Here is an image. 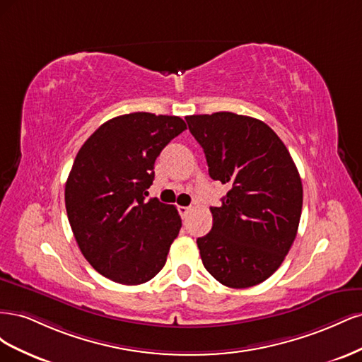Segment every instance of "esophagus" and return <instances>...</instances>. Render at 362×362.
<instances>
[{
	"mask_svg": "<svg viewBox=\"0 0 362 362\" xmlns=\"http://www.w3.org/2000/svg\"><path fill=\"white\" fill-rule=\"evenodd\" d=\"M178 211H180L181 217H185L190 213V206H178Z\"/></svg>",
	"mask_w": 362,
	"mask_h": 362,
	"instance_id": "esophagus-1",
	"label": "esophagus"
}]
</instances>
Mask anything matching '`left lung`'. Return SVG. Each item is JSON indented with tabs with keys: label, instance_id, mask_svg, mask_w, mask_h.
I'll return each mask as SVG.
<instances>
[{
	"label": "left lung",
	"instance_id": "8db88e82",
	"mask_svg": "<svg viewBox=\"0 0 362 362\" xmlns=\"http://www.w3.org/2000/svg\"><path fill=\"white\" fill-rule=\"evenodd\" d=\"M205 152L208 173L231 185L211 206L213 228L196 240L204 267L229 288H247L278 270L298 234L303 190L299 172L262 120L218 112L185 117Z\"/></svg>",
	"mask_w": 362,
	"mask_h": 362
}]
</instances>
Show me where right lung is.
<instances>
[{"mask_svg":"<svg viewBox=\"0 0 362 362\" xmlns=\"http://www.w3.org/2000/svg\"><path fill=\"white\" fill-rule=\"evenodd\" d=\"M185 128L178 116L129 113L107 120L80 148L64 204L76 245L103 276L139 286L166 264L181 217L145 196L160 152Z\"/></svg>","mask_w":362,"mask_h":362,"instance_id":"right-lung-1","label":"right lung"}]
</instances>
